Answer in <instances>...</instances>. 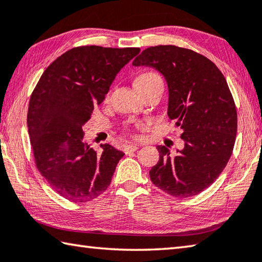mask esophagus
Instances as JSON below:
<instances>
[{
	"label": "esophagus",
	"mask_w": 262,
	"mask_h": 262,
	"mask_svg": "<svg viewBox=\"0 0 262 262\" xmlns=\"http://www.w3.org/2000/svg\"><path fill=\"white\" fill-rule=\"evenodd\" d=\"M137 149H139V144H128L123 147V151H125V154H129V152H134Z\"/></svg>",
	"instance_id": "obj_1"
}]
</instances>
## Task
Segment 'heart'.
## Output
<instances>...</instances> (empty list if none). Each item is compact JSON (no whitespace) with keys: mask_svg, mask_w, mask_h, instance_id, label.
<instances>
[{"mask_svg":"<svg viewBox=\"0 0 262 262\" xmlns=\"http://www.w3.org/2000/svg\"><path fill=\"white\" fill-rule=\"evenodd\" d=\"M155 79H160L158 75L154 72H143L141 73L140 75H137L134 83H145V82H149L151 80H155Z\"/></svg>","mask_w":262,"mask_h":262,"instance_id":"obj_1","label":"heart"}]
</instances>
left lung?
<instances>
[{"mask_svg": "<svg viewBox=\"0 0 262 262\" xmlns=\"http://www.w3.org/2000/svg\"><path fill=\"white\" fill-rule=\"evenodd\" d=\"M133 65L150 66L164 75L167 115L184 141L177 156L157 146L159 161L149 172L152 183L170 196H196L219 178L234 149L237 111L226 78L205 56L177 46L146 48Z\"/></svg>", "mask_w": 262, "mask_h": 262, "instance_id": "1", "label": "left lung"}]
</instances>
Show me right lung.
I'll return each instance as SVG.
<instances>
[{"instance_id":"1","label":"right lung","mask_w":262,"mask_h":262,"mask_svg":"<svg viewBox=\"0 0 262 262\" xmlns=\"http://www.w3.org/2000/svg\"><path fill=\"white\" fill-rule=\"evenodd\" d=\"M140 48L83 46L46 69L31 95L27 126L36 168L68 201L85 203L105 191L123 152L102 144V155L83 142L82 126L123 66Z\"/></svg>"}]
</instances>
